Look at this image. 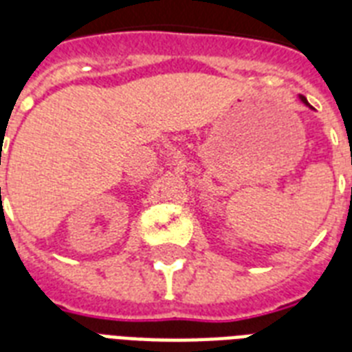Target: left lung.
Wrapping results in <instances>:
<instances>
[{"instance_id":"left-lung-1","label":"left lung","mask_w":352,"mask_h":352,"mask_svg":"<svg viewBox=\"0 0 352 352\" xmlns=\"http://www.w3.org/2000/svg\"><path fill=\"white\" fill-rule=\"evenodd\" d=\"M301 100H303V102H305V104H307V98H305V96H301Z\"/></svg>"}]
</instances>
